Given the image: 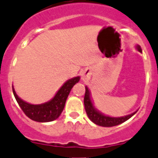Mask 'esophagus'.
<instances>
[{"instance_id":"1","label":"esophagus","mask_w":158,"mask_h":158,"mask_svg":"<svg viewBox=\"0 0 158 158\" xmlns=\"http://www.w3.org/2000/svg\"><path fill=\"white\" fill-rule=\"evenodd\" d=\"M89 76H90V75H89V73L87 71H83V73L82 74V79H83V80H86V79H88Z\"/></svg>"}]
</instances>
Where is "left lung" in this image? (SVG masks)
I'll list each match as a JSON object with an SVG mask.
<instances>
[{
    "mask_svg": "<svg viewBox=\"0 0 158 158\" xmlns=\"http://www.w3.org/2000/svg\"><path fill=\"white\" fill-rule=\"evenodd\" d=\"M137 48H138V50L140 52H142V48H141L140 46H137ZM85 89H86L84 96L85 110H86V112H87V114L89 118L92 121L93 123H95L96 125H98V126L104 127H114V126H118V125L126 122V121L132 117L133 115L137 113V111H135L133 114H131L120 118H112L109 117V116H106V115L99 113V112L97 111L94 109L92 105V102H91V100H90V91L88 90V87H86Z\"/></svg>",
    "mask_w": 158,
    "mask_h": 158,
    "instance_id": "8db88e82",
    "label": "left lung"
}]
</instances>
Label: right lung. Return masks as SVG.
Segmentation results:
<instances>
[{
  "mask_svg": "<svg viewBox=\"0 0 158 158\" xmlns=\"http://www.w3.org/2000/svg\"><path fill=\"white\" fill-rule=\"evenodd\" d=\"M80 78L75 77L69 79L62 86V87L58 90L54 98L48 102H45L40 105H32L24 102L19 98L15 92L13 87V94L15 96L16 102H18L20 107L23 110L26 116H28L31 120L39 122V123H47L52 122L58 118L60 114L65 106L66 100L75 83H77Z\"/></svg>",
  "mask_w": 158,
  "mask_h": 158,
  "instance_id": "right-lung-1",
  "label": "right lung"
}]
</instances>
